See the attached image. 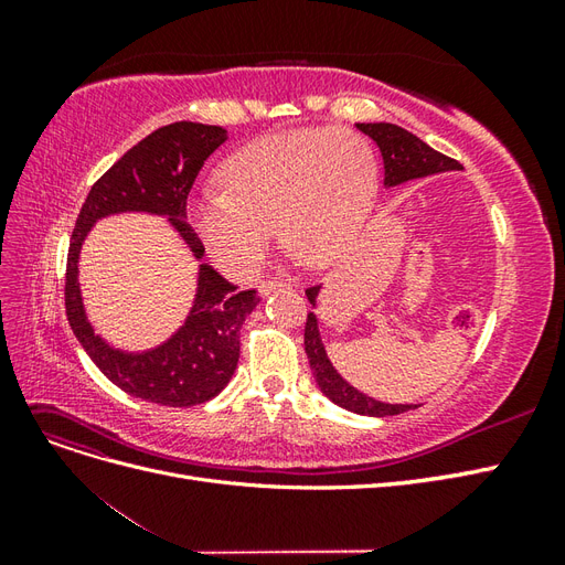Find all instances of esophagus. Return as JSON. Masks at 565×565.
<instances>
[{
  "mask_svg": "<svg viewBox=\"0 0 565 565\" xmlns=\"http://www.w3.org/2000/svg\"><path fill=\"white\" fill-rule=\"evenodd\" d=\"M289 287H292V285L285 282V280H276V278H273V280H264V282L259 285V292H262L264 297H268L270 292H278V289H289Z\"/></svg>",
  "mask_w": 565,
  "mask_h": 565,
  "instance_id": "obj_1",
  "label": "esophagus"
}]
</instances>
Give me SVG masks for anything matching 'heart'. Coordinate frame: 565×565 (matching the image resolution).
<instances>
[{"label": "heart", "instance_id": "b5f03b06", "mask_svg": "<svg viewBox=\"0 0 565 565\" xmlns=\"http://www.w3.org/2000/svg\"><path fill=\"white\" fill-rule=\"evenodd\" d=\"M221 185L191 207L193 231L218 268L249 276L273 228L299 262L324 266L363 224L377 191V160L349 129L268 134L233 152Z\"/></svg>", "mask_w": 565, "mask_h": 565}]
</instances>
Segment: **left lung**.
I'll return each mask as SVG.
<instances>
[{
	"label": "left lung",
	"instance_id": "left-lung-1",
	"mask_svg": "<svg viewBox=\"0 0 565 565\" xmlns=\"http://www.w3.org/2000/svg\"><path fill=\"white\" fill-rule=\"evenodd\" d=\"M363 134L380 146L382 158H384V185H401L413 179H424L431 174L452 172V169H461V164L443 152L426 146L415 134L398 125L388 122H367V125H355ZM320 292V285L306 289V297L316 306ZM303 347L306 355H309V363L313 370V377L320 386V391L339 407L351 409L358 415H370V417H386V415H401L407 409H415L417 405H391L374 401L365 393L353 388L347 380H341V374L332 367L328 351L322 347L320 330H318V318L316 313H309L306 318V330H303Z\"/></svg>",
	"mask_w": 565,
	"mask_h": 565
}]
</instances>
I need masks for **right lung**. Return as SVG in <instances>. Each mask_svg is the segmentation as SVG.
<instances>
[{
  "label": "right lung",
  "mask_w": 565,
  "mask_h": 565,
  "mask_svg": "<svg viewBox=\"0 0 565 565\" xmlns=\"http://www.w3.org/2000/svg\"><path fill=\"white\" fill-rule=\"evenodd\" d=\"M226 139L224 127L200 122L156 129L92 185L75 221L65 268L67 322L96 367L115 386L146 403L191 407L224 391L241 358V328L259 297L254 289L237 292L212 266L200 264L198 295L181 328L150 351H119L94 332L84 313L77 280L79 249L98 218L146 212L167 216L195 259H202L204 245L185 221V200L204 160Z\"/></svg>",
  "instance_id": "obj_1"
}]
</instances>
